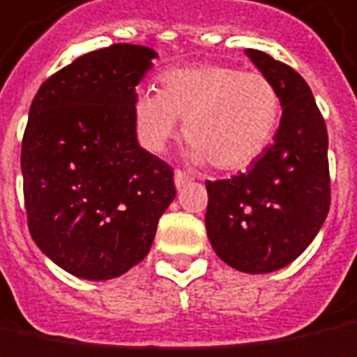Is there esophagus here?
<instances>
[{
    "label": "esophagus",
    "instance_id": "1",
    "mask_svg": "<svg viewBox=\"0 0 357 357\" xmlns=\"http://www.w3.org/2000/svg\"><path fill=\"white\" fill-rule=\"evenodd\" d=\"M190 181H192V178H190L186 173H183V171H174V186H176L178 190L183 188L184 184L190 183Z\"/></svg>",
    "mask_w": 357,
    "mask_h": 357
}]
</instances>
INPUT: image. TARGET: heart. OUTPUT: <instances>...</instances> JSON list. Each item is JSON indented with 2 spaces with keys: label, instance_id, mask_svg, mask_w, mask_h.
Segmentation results:
<instances>
[{
  "label": "heart",
  "instance_id": "obj_1",
  "mask_svg": "<svg viewBox=\"0 0 357 357\" xmlns=\"http://www.w3.org/2000/svg\"><path fill=\"white\" fill-rule=\"evenodd\" d=\"M159 80L161 92L139 90L133 98V119L145 149H165L184 119L192 161L240 171L273 139L281 98L263 74L198 64L165 70Z\"/></svg>",
  "mask_w": 357,
  "mask_h": 357
}]
</instances>
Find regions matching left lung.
<instances>
[{"mask_svg":"<svg viewBox=\"0 0 357 357\" xmlns=\"http://www.w3.org/2000/svg\"><path fill=\"white\" fill-rule=\"evenodd\" d=\"M245 54L273 82L283 114L248 173L206 183V234L222 261L261 275L295 261L328 216V133L301 74L261 50Z\"/></svg>","mask_w":357,"mask_h":357,"instance_id":"obj_1","label":"left lung"}]
</instances>
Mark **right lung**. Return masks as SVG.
I'll use <instances>...</instances> for the list:
<instances>
[{"label": "right lung", "instance_id": "add662e5", "mask_svg": "<svg viewBox=\"0 0 357 357\" xmlns=\"http://www.w3.org/2000/svg\"><path fill=\"white\" fill-rule=\"evenodd\" d=\"M157 52L112 45L78 56L39 88L21 173L29 231L64 271L107 281L145 259L174 200L173 169L137 141L135 88Z\"/></svg>", "mask_w": 357, "mask_h": 357}]
</instances>
